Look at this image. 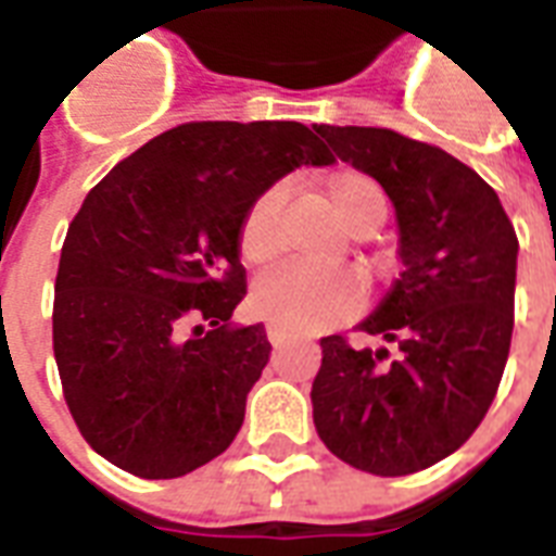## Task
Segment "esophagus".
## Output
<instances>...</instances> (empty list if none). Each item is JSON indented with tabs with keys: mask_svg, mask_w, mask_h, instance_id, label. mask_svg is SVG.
Listing matches in <instances>:
<instances>
[{
	"mask_svg": "<svg viewBox=\"0 0 556 556\" xmlns=\"http://www.w3.org/2000/svg\"><path fill=\"white\" fill-rule=\"evenodd\" d=\"M267 339H270V345L274 349H279V345H286V342H291L294 339V333H289L286 327H279V325H267Z\"/></svg>",
	"mask_w": 556,
	"mask_h": 556,
	"instance_id": "1",
	"label": "esophagus"
}]
</instances>
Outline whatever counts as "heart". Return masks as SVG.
Wrapping results in <instances>:
<instances>
[{"label": "heart", "instance_id": "b5f03b06", "mask_svg": "<svg viewBox=\"0 0 556 556\" xmlns=\"http://www.w3.org/2000/svg\"><path fill=\"white\" fill-rule=\"evenodd\" d=\"M318 195L342 229L354 238L372 235L387 217V195L366 172L339 166L318 178ZM282 193L267 190L243 214L238 229V253L247 267H267L282 250L279 235ZM363 291L349 274H309L301 267H277L258 279L250 306L270 325L294 333H315L349 318L361 306Z\"/></svg>", "mask_w": 556, "mask_h": 556}]
</instances>
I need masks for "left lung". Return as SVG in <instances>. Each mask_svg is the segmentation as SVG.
Returning a JSON list of instances; mask_svg holds the SVG:
<instances>
[{"instance_id":"1","label":"left lung","mask_w":556,"mask_h":556,"mask_svg":"<svg viewBox=\"0 0 556 556\" xmlns=\"http://www.w3.org/2000/svg\"><path fill=\"white\" fill-rule=\"evenodd\" d=\"M396 207L402 274L361 330L321 339L318 438L345 465L408 477L453 455L494 402L513 342L518 238L501 199L441 148L384 127H315Z\"/></svg>"}]
</instances>
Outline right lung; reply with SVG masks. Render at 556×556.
<instances>
[{
  "instance_id": "add662e5",
  "label": "right lung",
  "mask_w": 556,
  "mask_h": 556,
  "mask_svg": "<svg viewBox=\"0 0 556 556\" xmlns=\"http://www.w3.org/2000/svg\"><path fill=\"white\" fill-rule=\"evenodd\" d=\"M301 122H190L122 160L67 229L53 303L65 402L98 455L175 479L229 450L270 357L247 294L243 214L279 178L327 166Z\"/></svg>"
}]
</instances>
